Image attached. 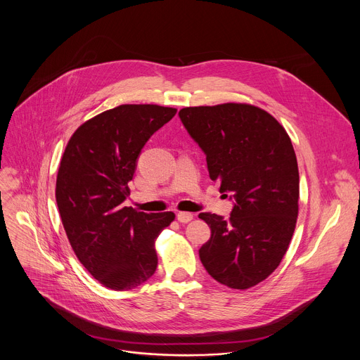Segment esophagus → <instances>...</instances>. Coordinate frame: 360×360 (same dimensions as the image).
Masks as SVG:
<instances>
[{
    "label": "esophagus",
    "mask_w": 360,
    "mask_h": 360,
    "mask_svg": "<svg viewBox=\"0 0 360 360\" xmlns=\"http://www.w3.org/2000/svg\"><path fill=\"white\" fill-rule=\"evenodd\" d=\"M176 219H178L181 224H188L189 221L193 219V215H192L191 212H178Z\"/></svg>",
    "instance_id": "1"
}]
</instances>
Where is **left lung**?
I'll return each instance as SVG.
<instances>
[{"instance_id": "8db88e82", "label": "left lung", "mask_w": 360, "mask_h": 360, "mask_svg": "<svg viewBox=\"0 0 360 360\" xmlns=\"http://www.w3.org/2000/svg\"><path fill=\"white\" fill-rule=\"evenodd\" d=\"M178 115L207 157L211 179L233 202L228 221L199 214L211 228L200 262L222 285L255 286L279 266L296 225L299 171L290 138L253 105L189 107Z\"/></svg>"}]
</instances>
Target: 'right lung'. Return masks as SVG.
Wrapping results in <instances>:
<instances>
[{"label":"right lung","instance_id":"obj_1","mask_svg":"<svg viewBox=\"0 0 360 360\" xmlns=\"http://www.w3.org/2000/svg\"><path fill=\"white\" fill-rule=\"evenodd\" d=\"M175 114L120 105L84 122L65 148L56 188L63 225L79 262L110 289H134L155 274L153 245L175 214L136 212L124 202L142 148Z\"/></svg>","mask_w":360,"mask_h":360}]
</instances>
